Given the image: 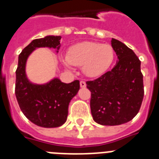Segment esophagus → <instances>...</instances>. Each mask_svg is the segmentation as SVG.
<instances>
[{"mask_svg": "<svg viewBox=\"0 0 159 159\" xmlns=\"http://www.w3.org/2000/svg\"><path fill=\"white\" fill-rule=\"evenodd\" d=\"M80 84L81 88H86V83H85V81H80Z\"/></svg>", "mask_w": 159, "mask_h": 159, "instance_id": "esophagus-1", "label": "esophagus"}]
</instances>
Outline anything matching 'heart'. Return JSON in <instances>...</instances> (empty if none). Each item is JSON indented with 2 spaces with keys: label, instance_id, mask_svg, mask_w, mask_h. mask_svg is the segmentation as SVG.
Returning a JSON list of instances; mask_svg holds the SVG:
<instances>
[{
  "label": "heart",
  "instance_id": "heart-1",
  "mask_svg": "<svg viewBox=\"0 0 159 159\" xmlns=\"http://www.w3.org/2000/svg\"><path fill=\"white\" fill-rule=\"evenodd\" d=\"M115 53L111 46L97 42L75 43L67 50L62 62L66 67H82L88 77H97L106 72L113 64Z\"/></svg>",
  "mask_w": 159,
  "mask_h": 159
}]
</instances>
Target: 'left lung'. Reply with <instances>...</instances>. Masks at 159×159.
<instances>
[{
    "mask_svg": "<svg viewBox=\"0 0 159 159\" xmlns=\"http://www.w3.org/2000/svg\"><path fill=\"white\" fill-rule=\"evenodd\" d=\"M111 46L118 57L116 66L95 80L86 83L92 92V118L104 126L130 121L139 111L144 95L139 59L119 40L112 38Z\"/></svg>",
    "mask_w": 159,
    "mask_h": 159,
    "instance_id": "1",
    "label": "left lung"
}]
</instances>
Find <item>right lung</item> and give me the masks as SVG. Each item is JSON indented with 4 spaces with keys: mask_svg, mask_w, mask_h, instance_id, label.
Returning <instances> with one entry per match:
<instances>
[{
    "mask_svg": "<svg viewBox=\"0 0 159 159\" xmlns=\"http://www.w3.org/2000/svg\"><path fill=\"white\" fill-rule=\"evenodd\" d=\"M60 39V36H46L33 40L18 57L15 88L18 104L32 123L46 128L60 127L65 123L69 102L80 90V81L65 84L54 78L46 84H33L26 75V63L29 56L39 48H55L58 52Z\"/></svg>",
    "mask_w": 159,
    "mask_h": 159,
    "instance_id": "1",
    "label": "right lung"
}]
</instances>
